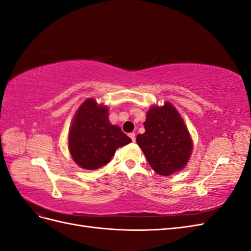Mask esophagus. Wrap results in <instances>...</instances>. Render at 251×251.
<instances>
[{
  "instance_id": "1",
  "label": "esophagus",
  "mask_w": 251,
  "mask_h": 251,
  "mask_svg": "<svg viewBox=\"0 0 251 251\" xmlns=\"http://www.w3.org/2000/svg\"><path fill=\"white\" fill-rule=\"evenodd\" d=\"M128 136H130V138L132 139L133 142L136 141V135H135V133H130V134H128Z\"/></svg>"
}]
</instances>
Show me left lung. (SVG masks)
<instances>
[{
    "label": "left lung",
    "mask_w": 251,
    "mask_h": 251,
    "mask_svg": "<svg viewBox=\"0 0 251 251\" xmlns=\"http://www.w3.org/2000/svg\"><path fill=\"white\" fill-rule=\"evenodd\" d=\"M144 132L136 137L151 168L170 176L183 170L192 156L194 142L183 118L169 102L151 105L147 112Z\"/></svg>",
    "instance_id": "left-lung-1"
}]
</instances>
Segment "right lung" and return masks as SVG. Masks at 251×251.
Returning <instances> with one entry per match:
<instances>
[{
	"label": "right lung",
	"instance_id": "1",
	"mask_svg": "<svg viewBox=\"0 0 251 251\" xmlns=\"http://www.w3.org/2000/svg\"><path fill=\"white\" fill-rule=\"evenodd\" d=\"M132 140L109 120V108L94 98L83 101L72 119L68 149L73 161L85 170H97L111 161L118 148Z\"/></svg>",
	"mask_w": 251,
	"mask_h": 251
}]
</instances>
